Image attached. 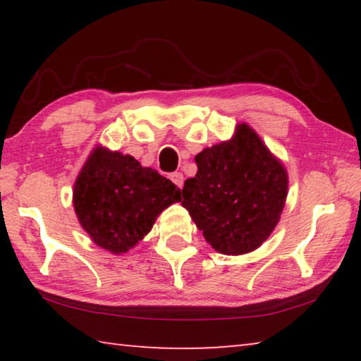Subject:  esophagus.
<instances>
[{
  "instance_id": "34e87169",
  "label": "esophagus",
  "mask_w": 361,
  "mask_h": 361,
  "mask_svg": "<svg viewBox=\"0 0 361 361\" xmlns=\"http://www.w3.org/2000/svg\"><path fill=\"white\" fill-rule=\"evenodd\" d=\"M170 180H172L176 186L181 188L183 183H185V176H183L181 172H173L172 175H170Z\"/></svg>"
}]
</instances>
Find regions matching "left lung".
Returning a JSON list of instances; mask_svg holds the SVG:
<instances>
[{"instance_id": "8db88e82", "label": "left lung", "mask_w": 361, "mask_h": 361, "mask_svg": "<svg viewBox=\"0 0 361 361\" xmlns=\"http://www.w3.org/2000/svg\"><path fill=\"white\" fill-rule=\"evenodd\" d=\"M195 164L197 173L181 189V205L216 252H253L283 210L285 167L247 124L237 127L229 142L199 152Z\"/></svg>"}]
</instances>
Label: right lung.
<instances>
[{"mask_svg": "<svg viewBox=\"0 0 361 361\" xmlns=\"http://www.w3.org/2000/svg\"><path fill=\"white\" fill-rule=\"evenodd\" d=\"M180 202V188L135 157L94 149L79 173L73 204L79 223L97 245L126 253L151 231L156 216Z\"/></svg>", "mask_w": 361, "mask_h": 361, "instance_id": "right-lung-1", "label": "right lung"}]
</instances>
